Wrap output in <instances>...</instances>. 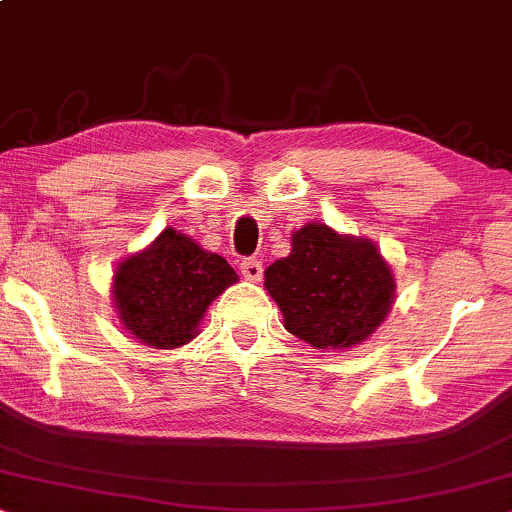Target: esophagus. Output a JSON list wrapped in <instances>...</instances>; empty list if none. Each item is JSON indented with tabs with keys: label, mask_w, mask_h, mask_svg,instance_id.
I'll return each mask as SVG.
<instances>
[{
	"label": "esophagus",
	"mask_w": 512,
	"mask_h": 512,
	"mask_svg": "<svg viewBox=\"0 0 512 512\" xmlns=\"http://www.w3.org/2000/svg\"><path fill=\"white\" fill-rule=\"evenodd\" d=\"M262 271V262L255 260V257H248V260L241 262V274L243 278H248V281H260Z\"/></svg>",
	"instance_id": "34e87169"
}]
</instances>
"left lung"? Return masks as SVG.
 Masks as SVG:
<instances>
[{"instance_id": "1", "label": "left lung", "mask_w": 512, "mask_h": 512, "mask_svg": "<svg viewBox=\"0 0 512 512\" xmlns=\"http://www.w3.org/2000/svg\"><path fill=\"white\" fill-rule=\"evenodd\" d=\"M264 288L285 330L316 349H349L384 323L395 278L370 238L311 222L292 234L290 255L264 271Z\"/></svg>"}]
</instances>
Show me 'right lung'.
I'll list each match as a JSON object with an SVG mask.
<instances>
[{"instance_id":"right-lung-1","label":"right lung","mask_w":512,"mask_h":512,"mask_svg":"<svg viewBox=\"0 0 512 512\" xmlns=\"http://www.w3.org/2000/svg\"><path fill=\"white\" fill-rule=\"evenodd\" d=\"M236 281L224 257L168 227L149 248L117 267L114 309L142 344L177 349L199 335L210 302Z\"/></svg>"}]
</instances>
